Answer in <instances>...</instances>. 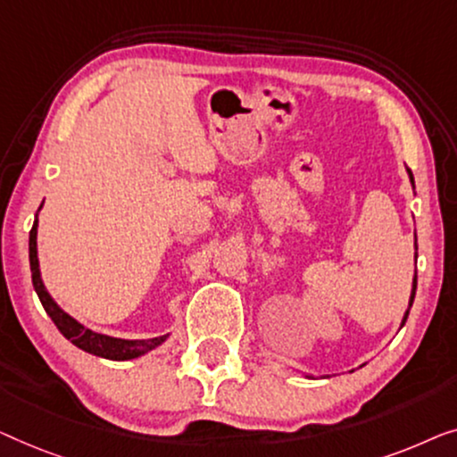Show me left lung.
Returning a JSON list of instances; mask_svg holds the SVG:
<instances>
[{
	"label": "left lung",
	"instance_id": "obj_1",
	"mask_svg": "<svg viewBox=\"0 0 457 457\" xmlns=\"http://www.w3.org/2000/svg\"><path fill=\"white\" fill-rule=\"evenodd\" d=\"M408 176H410V182H412V186H414V176H412V171L408 170ZM419 248V246H416ZM414 295H416V275H414V281H412V294H410V304H408V311H406V314H403V319H402V325L406 323V319H408V314H410V308H412V302H414ZM308 378H312L311 375H306Z\"/></svg>",
	"mask_w": 457,
	"mask_h": 457
}]
</instances>
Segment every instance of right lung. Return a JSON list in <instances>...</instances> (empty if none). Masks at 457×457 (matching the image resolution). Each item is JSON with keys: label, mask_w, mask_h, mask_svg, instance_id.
Masks as SVG:
<instances>
[{"label": "right lung", "mask_w": 457, "mask_h": 457, "mask_svg": "<svg viewBox=\"0 0 457 457\" xmlns=\"http://www.w3.org/2000/svg\"><path fill=\"white\" fill-rule=\"evenodd\" d=\"M41 209V207H38ZM37 226L38 220H35L33 229L29 236V259H30V271H33V286L35 292L41 300L45 312L49 314L57 329L66 339H70L76 348L88 352V354L107 358V360H132L146 354V352L155 350L157 345H162L167 336L153 337V339H120V337H109L103 333H95L87 329L85 325H80L79 320L70 317L66 311H62L57 306V302L51 298L49 292L45 290L41 271H38V256H37Z\"/></svg>", "instance_id": "1"}]
</instances>
